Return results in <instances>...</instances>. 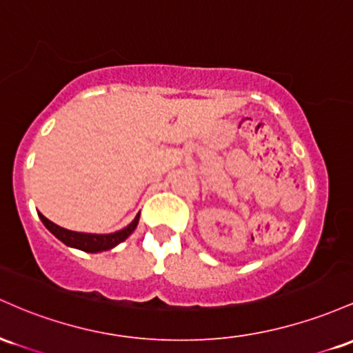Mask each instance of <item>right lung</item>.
<instances>
[{
	"label": "right lung",
	"instance_id": "right-lung-1",
	"mask_svg": "<svg viewBox=\"0 0 353 353\" xmlns=\"http://www.w3.org/2000/svg\"><path fill=\"white\" fill-rule=\"evenodd\" d=\"M39 219H41L43 225L53 233L59 241H63L65 245H68L71 248H78L81 252L88 253H98L105 250H112L117 247L118 243L125 241L137 228L138 220H140V213L134 216L133 221L130 225H126L125 228L118 230L114 233H81V232H73V230H66L63 227H58L57 223L50 221L46 216H43L41 213H38Z\"/></svg>",
	"mask_w": 353,
	"mask_h": 353
}]
</instances>
